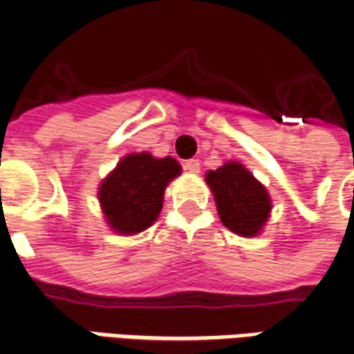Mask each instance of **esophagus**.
I'll return each mask as SVG.
<instances>
[{"label":"esophagus","instance_id":"34e87169","mask_svg":"<svg viewBox=\"0 0 354 354\" xmlns=\"http://www.w3.org/2000/svg\"><path fill=\"white\" fill-rule=\"evenodd\" d=\"M184 169L187 170V172H198V170H201V161H198V159H187L184 163Z\"/></svg>","mask_w":354,"mask_h":354}]
</instances>
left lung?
<instances>
[{"mask_svg":"<svg viewBox=\"0 0 354 354\" xmlns=\"http://www.w3.org/2000/svg\"><path fill=\"white\" fill-rule=\"evenodd\" d=\"M206 182L214 191L217 212L227 229L242 236H255L270 216V197L250 170L227 163L210 170Z\"/></svg>","mask_w":354,"mask_h":354,"instance_id":"8db88e82","label":"left lung"}]
</instances>
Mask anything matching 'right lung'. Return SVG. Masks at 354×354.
<instances>
[{
    "label": "right lung",
    "mask_w": 354,
    "mask_h": 354,
    "mask_svg": "<svg viewBox=\"0 0 354 354\" xmlns=\"http://www.w3.org/2000/svg\"><path fill=\"white\" fill-rule=\"evenodd\" d=\"M180 174L172 157L156 159L150 153H131L99 187L106 221L122 234L148 229L163 206L165 187Z\"/></svg>",
    "instance_id": "right-lung-1"
}]
</instances>
